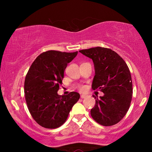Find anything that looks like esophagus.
Returning <instances> with one entry per match:
<instances>
[{
  "label": "esophagus",
  "mask_w": 152,
  "mask_h": 152,
  "mask_svg": "<svg viewBox=\"0 0 152 152\" xmlns=\"http://www.w3.org/2000/svg\"><path fill=\"white\" fill-rule=\"evenodd\" d=\"M86 97H87L86 95H84V94H82L80 96L81 99H85V98H86Z\"/></svg>",
  "instance_id": "esophagus-1"
}]
</instances>
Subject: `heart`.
I'll return each mask as SVG.
<instances>
[{"label": "heart", "instance_id": "obj_1", "mask_svg": "<svg viewBox=\"0 0 152 152\" xmlns=\"http://www.w3.org/2000/svg\"><path fill=\"white\" fill-rule=\"evenodd\" d=\"M85 89H86V88H85V87H84V86H83L79 87V90H80V91H85Z\"/></svg>", "mask_w": 152, "mask_h": 152}]
</instances>
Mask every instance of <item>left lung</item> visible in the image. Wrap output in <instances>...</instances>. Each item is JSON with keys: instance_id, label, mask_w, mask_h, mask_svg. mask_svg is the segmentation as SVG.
<instances>
[{"instance_id": "8db88e82", "label": "left lung", "mask_w": 152, "mask_h": 152, "mask_svg": "<svg viewBox=\"0 0 152 152\" xmlns=\"http://www.w3.org/2000/svg\"><path fill=\"white\" fill-rule=\"evenodd\" d=\"M79 51L93 61L95 75L92 88L104 93L99 99L95 96L92 117L103 126L117 124L127 113L132 99V80L127 64L109 48L96 47Z\"/></svg>"}]
</instances>
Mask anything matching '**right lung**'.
I'll use <instances>...</instances> for the list:
<instances>
[{"label": "right lung", "mask_w": 152, "mask_h": 152, "mask_svg": "<svg viewBox=\"0 0 152 152\" xmlns=\"http://www.w3.org/2000/svg\"><path fill=\"white\" fill-rule=\"evenodd\" d=\"M77 54L78 51H47L37 56L28 71L24 84L25 100L33 119L43 127L62 125L80 99L76 92L58 94L64 70Z\"/></svg>", "instance_id": "add662e5"}]
</instances>
